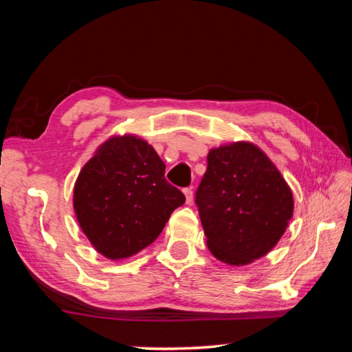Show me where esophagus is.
I'll return each instance as SVG.
<instances>
[{
    "label": "esophagus",
    "mask_w": 352,
    "mask_h": 352,
    "mask_svg": "<svg viewBox=\"0 0 352 352\" xmlns=\"http://www.w3.org/2000/svg\"><path fill=\"white\" fill-rule=\"evenodd\" d=\"M183 194H184V197H186V204H190V201H192V199H194L192 189H190V188L183 189Z\"/></svg>",
    "instance_id": "34e87169"
}]
</instances>
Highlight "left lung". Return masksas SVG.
<instances>
[{"label":"left lung","mask_w":352,"mask_h":352,"mask_svg":"<svg viewBox=\"0 0 352 352\" xmlns=\"http://www.w3.org/2000/svg\"><path fill=\"white\" fill-rule=\"evenodd\" d=\"M195 194L206 243L228 265H247L276 245L294 216V194L261 148L237 141L211 148Z\"/></svg>","instance_id":"1"}]
</instances>
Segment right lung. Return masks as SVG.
I'll return each instance as SVG.
<instances>
[{
    "instance_id": "obj_1",
    "label": "right lung",
    "mask_w": 352,
    "mask_h": 352,
    "mask_svg": "<svg viewBox=\"0 0 352 352\" xmlns=\"http://www.w3.org/2000/svg\"><path fill=\"white\" fill-rule=\"evenodd\" d=\"M164 170L155 148L136 135H113L96 148L77 175L73 208L98 253L127 259L157 239L186 200Z\"/></svg>"
}]
</instances>
